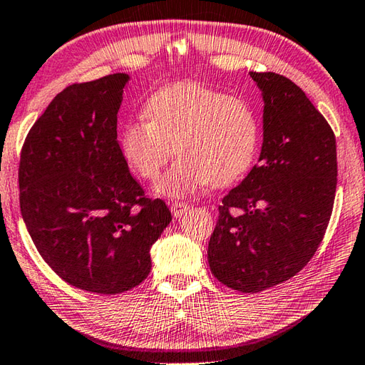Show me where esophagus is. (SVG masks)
Returning <instances> with one entry per match:
<instances>
[{"instance_id":"esophagus-1","label":"esophagus","mask_w":365,"mask_h":365,"mask_svg":"<svg viewBox=\"0 0 365 365\" xmlns=\"http://www.w3.org/2000/svg\"><path fill=\"white\" fill-rule=\"evenodd\" d=\"M188 208H190V205H186L185 202H174L171 205V213L177 219V217L183 216V213H186V210Z\"/></svg>"}]
</instances>
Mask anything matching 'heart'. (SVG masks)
I'll list each match as a JSON object with an SVG mask.
<instances>
[{
    "instance_id": "1",
    "label": "heart",
    "mask_w": 365,
    "mask_h": 365,
    "mask_svg": "<svg viewBox=\"0 0 365 365\" xmlns=\"http://www.w3.org/2000/svg\"><path fill=\"white\" fill-rule=\"evenodd\" d=\"M146 120H132L120 138L125 162L155 180L175 154L180 158L157 185V192L182 197L200 186H224L247 171L258 144V123L242 98L200 83H174L144 104Z\"/></svg>"
}]
</instances>
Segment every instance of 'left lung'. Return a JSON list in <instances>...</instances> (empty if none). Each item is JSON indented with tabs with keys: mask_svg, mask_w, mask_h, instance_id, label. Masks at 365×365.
<instances>
[{
	"mask_svg": "<svg viewBox=\"0 0 365 365\" xmlns=\"http://www.w3.org/2000/svg\"><path fill=\"white\" fill-rule=\"evenodd\" d=\"M261 90L258 165L222 199L208 264L222 284L259 292L314 257L333 211L336 138L304 91L277 73H250Z\"/></svg>",
	"mask_w": 365,
	"mask_h": 365,
	"instance_id": "left-lung-1",
	"label": "left lung"
}]
</instances>
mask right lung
Wrapping results in <instances>:
<instances>
[{"label":"right lung","mask_w":365,"mask_h":365,"mask_svg":"<svg viewBox=\"0 0 365 365\" xmlns=\"http://www.w3.org/2000/svg\"><path fill=\"white\" fill-rule=\"evenodd\" d=\"M129 74L74 83L51 101L23 144L20 208L38 253L71 286L120 294L150 272L171 211L144 196L118 144Z\"/></svg>","instance_id":"right-lung-1"}]
</instances>
